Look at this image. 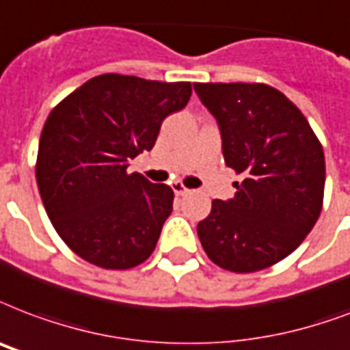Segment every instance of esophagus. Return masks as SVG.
<instances>
[{"mask_svg": "<svg viewBox=\"0 0 350 350\" xmlns=\"http://www.w3.org/2000/svg\"><path fill=\"white\" fill-rule=\"evenodd\" d=\"M172 191L176 193V196H185V194L191 193V191H189V189H187L183 183H174V185H172Z\"/></svg>", "mask_w": 350, "mask_h": 350, "instance_id": "1", "label": "esophagus"}]
</instances>
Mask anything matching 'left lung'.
<instances>
[{"mask_svg": "<svg viewBox=\"0 0 350 350\" xmlns=\"http://www.w3.org/2000/svg\"><path fill=\"white\" fill-rule=\"evenodd\" d=\"M215 116L226 165L242 176L198 224L207 257L234 273L273 266L299 246L323 207L325 156L306 117L266 84H194Z\"/></svg>", "mask_w": 350, "mask_h": 350, "instance_id": "obj_1", "label": "left lung"}]
</instances>
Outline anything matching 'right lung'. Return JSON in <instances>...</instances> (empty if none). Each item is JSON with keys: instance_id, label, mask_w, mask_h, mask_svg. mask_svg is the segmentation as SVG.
<instances>
[{"instance_id": "obj_1", "label": "right lung", "mask_w": 350, "mask_h": 350, "mask_svg": "<svg viewBox=\"0 0 350 350\" xmlns=\"http://www.w3.org/2000/svg\"><path fill=\"white\" fill-rule=\"evenodd\" d=\"M191 82L93 77L44 124L36 181L53 228L88 262L128 270L145 262L172 213L169 185L126 169L152 150L165 117L183 110Z\"/></svg>"}]
</instances>
